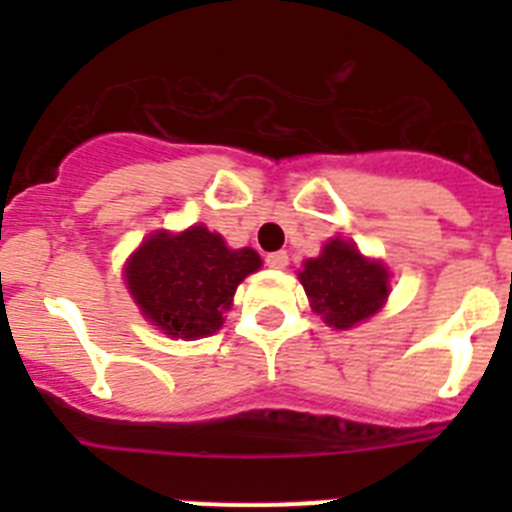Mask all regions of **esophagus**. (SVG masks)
Here are the masks:
<instances>
[{"label":"esophagus","instance_id":"obj_1","mask_svg":"<svg viewBox=\"0 0 512 512\" xmlns=\"http://www.w3.org/2000/svg\"><path fill=\"white\" fill-rule=\"evenodd\" d=\"M287 264H289L287 251H274L266 256V266H269V269H284Z\"/></svg>","mask_w":512,"mask_h":512}]
</instances>
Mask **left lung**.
Segmentation results:
<instances>
[{
    "label": "left lung",
    "mask_w": 512,
    "mask_h": 512,
    "mask_svg": "<svg viewBox=\"0 0 512 512\" xmlns=\"http://www.w3.org/2000/svg\"><path fill=\"white\" fill-rule=\"evenodd\" d=\"M310 307L336 330H348L382 310L390 295V271L366 259L351 241L330 238L318 259H307L297 274Z\"/></svg>",
    "instance_id": "8db88e82"
}]
</instances>
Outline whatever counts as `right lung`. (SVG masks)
<instances>
[{
	"mask_svg": "<svg viewBox=\"0 0 512 512\" xmlns=\"http://www.w3.org/2000/svg\"><path fill=\"white\" fill-rule=\"evenodd\" d=\"M259 269L253 248H228L220 233L192 225L148 235L125 264V284L148 323L194 341L223 328L238 284Z\"/></svg>",
	"mask_w": 512,
	"mask_h": 512,
	"instance_id": "1",
	"label": "right lung"
}]
</instances>
